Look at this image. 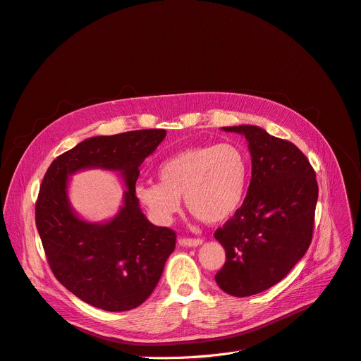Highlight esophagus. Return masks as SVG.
Returning <instances> with one entry per match:
<instances>
[{
  "mask_svg": "<svg viewBox=\"0 0 361 361\" xmlns=\"http://www.w3.org/2000/svg\"><path fill=\"white\" fill-rule=\"evenodd\" d=\"M178 243L180 245H183V246H199V245H202L203 243V240L200 239V238H197V239H193V238H181L180 240H178Z\"/></svg>",
  "mask_w": 361,
  "mask_h": 361,
  "instance_id": "obj_1",
  "label": "esophagus"
}]
</instances>
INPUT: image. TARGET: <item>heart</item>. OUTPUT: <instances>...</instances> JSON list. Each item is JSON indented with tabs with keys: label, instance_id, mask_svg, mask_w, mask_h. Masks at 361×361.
Listing matches in <instances>:
<instances>
[{
	"label": "heart",
	"instance_id": "1",
	"mask_svg": "<svg viewBox=\"0 0 361 361\" xmlns=\"http://www.w3.org/2000/svg\"><path fill=\"white\" fill-rule=\"evenodd\" d=\"M246 153L233 143L187 147L156 166L159 183L142 181L134 195L153 221L168 224L187 209L207 223H224L240 208L247 185Z\"/></svg>",
	"mask_w": 361,
	"mask_h": 361
}]
</instances>
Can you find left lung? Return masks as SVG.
Returning a JSON list of instances; mask_svg holds the SVG:
<instances>
[{
    "label": "left lung",
    "instance_id": "8db88e82",
    "mask_svg": "<svg viewBox=\"0 0 361 361\" xmlns=\"http://www.w3.org/2000/svg\"><path fill=\"white\" fill-rule=\"evenodd\" d=\"M243 134L252 156V178L242 207L214 236L226 249L216 285L233 296L274 286L311 243L319 185L307 156L288 140L254 125L224 127Z\"/></svg>",
    "mask_w": 361,
    "mask_h": 361
}]
</instances>
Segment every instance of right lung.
<instances>
[{"label":"right lung","mask_w":361,"mask_h":361,"mask_svg":"<svg viewBox=\"0 0 361 361\" xmlns=\"http://www.w3.org/2000/svg\"><path fill=\"white\" fill-rule=\"evenodd\" d=\"M165 130H138L84 140L47 169L35 203V224L56 279L84 302L106 311L143 304L176 249L177 234L149 223L134 195L138 166L165 138ZM84 167L121 170L124 207L112 222L90 225L67 199V177Z\"/></svg>","instance_id":"add662e5"}]
</instances>
